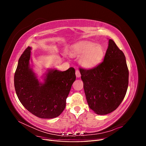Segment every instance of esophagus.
Instances as JSON below:
<instances>
[{
	"label": "esophagus",
	"mask_w": 146,
	"mask_h": 146,
	"mask_svg": "<svg viewBox=\"0 0 146 146\" xmlns=\"http://www.w3.org/2000/svg\"><path fill=\"white\" fill-rule=\"evenodd\" d=\"M76 77L77 78H79V77L81 76L80 72V71H79L78 69H76Z\"/></svg>",
	"instance_id": "obj_1"
}]
</instances>
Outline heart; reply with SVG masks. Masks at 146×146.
<instances>
[{
	"label": "heart",
	"instance_id": "heart-1",
	"mask_svg": "<svg viewBox=\"0 0 146 146\" xmlns=\"http://www.w3.org/2000/svg\"><path fill=\"white\" fill-rule=\"evenodd\" d=\"M104 50L101 46L91 42H83L75 46L71 55L80 58V63L86 69L98 66L104 57Z\"/></svg>",
	"mask_w": 146,
	"mask_h": 146
}]
</instances>
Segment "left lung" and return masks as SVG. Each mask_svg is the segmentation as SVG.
<instances>
[{
    "label": "left lung",
    "mask_w": 146,
    "mask_h": 146,
    "mask_svg": "<svg viewBox=\"0 0 146 146\" xmlns=\"http://www.w3.org/2000/svg\"><path fill=\"white\" fill-rule=\"evenodd\" d=\"M83 89L89 107L99 115L114 111L122 102L129 85L125 56L109 39L104 60L91 69H80Z\"/></svg>",
    "instance_id": "8db88e82"
}]
</instances>
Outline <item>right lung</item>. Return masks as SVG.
Masks as SVG:
<instances>
[{
	"label": "right lung",
	"instance_id": "1",
	"mask_svg": "<svg viewBox=\"0 0 146 146\" xmlns=\"http://www.w3.org/2000/svg\"><path fill=\"white\" fill-rule=\"evenodd\" d=\"M31 50L28 47L21 55L15 74L17 98L29 111L39 118L52 119L60 115L66 107L72 83L76 80L73 68L65 71L48 69L39 82L30 66Z\"/></svg>",
	"mask_w": 146,
	"mask_h": 146
}]
</instances>
